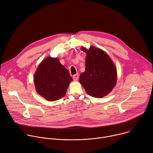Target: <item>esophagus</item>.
I'll list each match as a JSON object with an SVG mask.
<instances>
[{"mask_svg": "<svg viewBox=\"0 0 153 153\" xmlns=\"http://www.w3.org/2000/svg\"><path fill=\"white\" fill-rule=\"evenodd\" d=\"M78 78H79V74H76L75 75L73 76V80L74 81H77L78 80Z\"/></svg>", "mask_w": 153, "mask_h": 153, "instance_id": "obj_1", "label": "esophagus"}]
</instances>
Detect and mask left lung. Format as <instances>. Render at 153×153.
<instances>
[{
  "instance_id": "1",
  "label": "left lung",
  "mask_w": 153,
  "mask_h": 153,
  "mask_svg": "<svg viewBox=\"0 0 153 153\" xmlns=\"http://www.w3.org/2000/svg\"><path fill=\"white\" fill-rule=\"evenodd\" d=\"M81 50L86 54L85 71L79 78V82L87 94L102 98L111 93L117 82V70L111 58L104 51L91 46L88 50Z\"/></svg>"
}]
</instances>
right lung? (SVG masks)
Here are the masks:
<instances>
[{"instance_id": "obj_1", "label": "right lung", "mask_w": 153, "mask_h": 153, "mask_svg": "<svg viewBox=\"0 0 153 153\" xmlns=\"http://www.w3.org/2000/svg\"><path fill=\"white\" fill-rule=\"evenodd\" d=\"M72 80L69 71L60 63L59 59L51 57L41 62L34 75L37 93L50 102L63 97Z\"/></svg>"}]
</instances>
